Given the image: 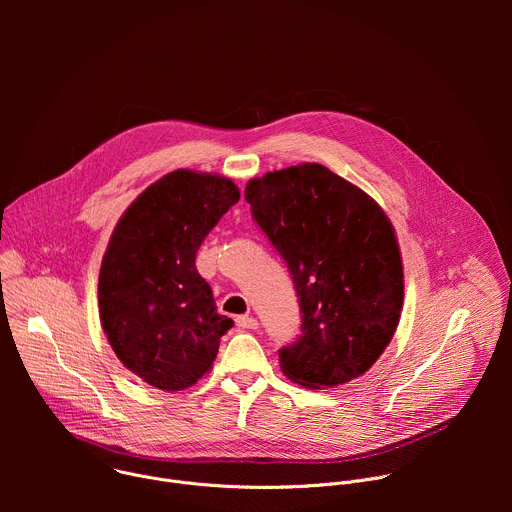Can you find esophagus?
Masks as SVG:
<instances>
[{
  "mask_svg": "<svg viewBox=\"0 0 512 512\" xmlns=\"http://www.w3.org/2000/svg\"><path fill=\"white\" fill-rule=\"evenodd\" d=\"M237 326L243 328V330H257L259 322L253 316H239L237 318Z\"/></svg>",
  "mask_w": 512,
  "mask_h": 512,
  "instance_id": "esophagus-1",
  "label": "esophagus"
}]
</instances>
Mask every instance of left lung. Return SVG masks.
<instances>
[{
	"instance_id": "obj_1",
	"label": "left lung",
	"mask_w": 512,
	"mask_h": 512,
	"mask_svg": "<svg viewBox=\"0 0 512 512\" xmlns=\"http://www.w3.org/2000/svg\"><path fill=\"white\" fill-rule=\"evenodd\" d=\"M245 200L300 298L302 336L279 350L283 375L328 389L367 373L403 310V261L385 210L310 162L249 180Z\"/></svg>"
}]
</instances>
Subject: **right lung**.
<instances>
[{"mask_svg": "<svg viewBox=\"0 0 512 512\" xmlns=\"http://www.w3.org/2000/svg\"><path fill=\"white\" fill-rule=\"evenodd\" d=\"M241 198L233 180L174 170L145 188L121 214L99 273V316L123 367L160 391H184L210 369L221 336L196 253Z\"/></svg>", "mask_w": 512, "mask_h": 512, "instance_id": "1", "label": "right lung"}]
</instances>
